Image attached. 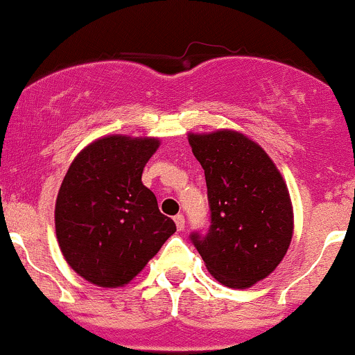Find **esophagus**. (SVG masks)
<instances>
[{
  "instance_id": "34e87169",
  "label": "esophagus",
  "mask_w": 355,
  "mask_h": 355,
  "mask_svg": "<svg viewBox=\"0 0 355 355\" xmlns=\"http://www.w3.org/2000/svg\"><path fill=\"white\" fill-rule=\"evenodd\" d=\"M174 223H176V226H178V230H179V231L184 230L186 221H184V216H182L181 213H179V214H176V216H174Z\"/></svg>"
}]
</instances>
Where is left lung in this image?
I'll list each match as a JSON object with an SVG mask.
<instances>
[{"label": "left lung", "mask_w": 355, "mask_h": 355, "mask_svg": "<svg viewBox=\"0 0 355 355\" xmlns=\"http://www.w3.org/2000/svg\"><path fill=\"white\" fill-rule=\"evenodd\" d=\"M205 169L209 228L191 241L208 272L231 288H248L284 260L293 233L288 189L268 154L234 130L189 134Z\"/></svg>", "instance_id": "left-lung-1"}]
</instances>
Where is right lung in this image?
Instances as JSON below:
<instances>
[{
  "mask_svg": "<svg viewBox=\"0 0 355 355\" xmlns=\"http://www.w3.org/2000/svg\"><path fill=\"white\" fill-rule=\"evenodd\" d=\"M157 139L109 135L92 142L67 171L55 228L67 263L98 286H122L176 231L142 184Z\"/></svg>",
  "mask_w": 355,
  "mask_h": 355,
  "instance_id": "obj_1",
  "label": "right lung"
}]
</instances>
